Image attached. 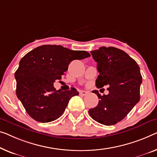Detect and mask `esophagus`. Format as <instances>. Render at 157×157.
I'll list each match as a JSON object with an SVG mask.
<instances>
[{"label": "esophagus", "instance_id": "obj_1", "mask_svg": "<svg viewBox=\"0 0 157 157\" xmlns=\"http://www.w3.org/2000/svg\"><path fill=\"white\" fill-rule=\"evenodd\" d=\"M86 94H87V92L86 91H84V90H81L80 92H79V94L82 95V96H85Z\"/></svg>", "mask_w": 157, "mask_h": 157}]
</instances>
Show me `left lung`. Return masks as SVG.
Segmentation results:
<instances>
[{
	"instance_id": "obj_1",
	"label": "left lung",
	"mask_w": 157,
	"mask_h": 157,
	"mask_svg": "<svg viewBox=\"0 0 157 157\" xmlns=\"http://www.w3.org/2000/svg\"><path fill=\"white\" fill-rule=\"evenodd\" d=\"M91 53L97 63L99 72L96 86L101 88L108 85L109 93L101 96L97 90H94L99 100L95 108L89 110V113L103 125H115L140 101L142 82L140 67L125 51L115 47L102 46Z\"/></svg>"
}]
</instances>
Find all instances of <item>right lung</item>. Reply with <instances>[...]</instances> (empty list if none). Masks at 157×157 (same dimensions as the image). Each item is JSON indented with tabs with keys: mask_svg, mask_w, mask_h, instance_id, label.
Wrapping results in <instances>:
<instances>
[{
	"mask_svg": "<svg viewBox=\"0 0 157 157\" xmlns=\"http://www.w3.org/2000/svg\"><path fill=\"white\" fill-rule=\"evenodd\" d=\"M90 56L85 51H72L60 45H43L27 53L15 73L16 94L27 113L40 123L61 116L70 99L79 92L74 87L56 90L53 82L61 79L72 60Z\"/></svg>",
	"mask_w": 157,
	"mask_h": 157,
	"instance_id": "1",
	"label": "right lung"
}]
</instances>
